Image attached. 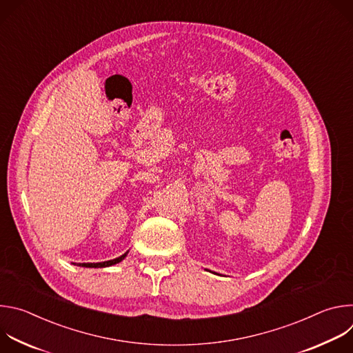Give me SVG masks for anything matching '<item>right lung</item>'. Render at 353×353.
<instances>
[{
	"label": "right lung",
	"instance_id": "1",
	"mask_svg": "<svg viewBox=\"0 0 353 353\" xmlns=\"http://www.w3.org/2000/svg\"><path fill=\"white\" fill-rule=\"evenodd\" d=\"M127 254H128V251H127V253H124L123 256L114 259V260H109V261H103V263H82V264H78V265L85 267V268H105V267H110V265H114V264L123 261L127 257Z\"/></svg>",
	"mask_w": 353,
	"mask_h": 353
}]
</instances>
